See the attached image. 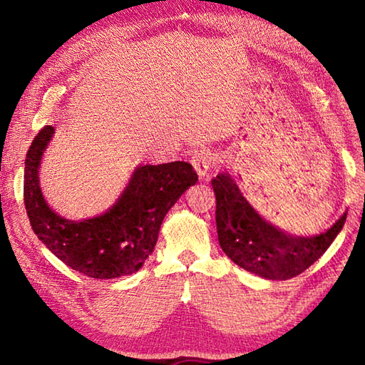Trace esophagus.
<instances>
[{
    "label": "esophagus",
    "instance_id": "34e87169",
    "mask_svg": "<svg viewBox=\"0 0 365 365\" xmlns=\"http://www.w3.org/2000/svg\"><path fill=\"white\" fill-rule=\"evenodd\" d=\"M191 165L195 166L197 175L202 178L208 174V170L216 166V158L215 155L208 149H199L191 157Z\"/></svg>",
    "mask_w": 365,
    "mask_h": 365
}]
</instances>
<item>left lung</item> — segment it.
<instances>
[{"mask_svg":"<svg viewBox=\"0 0 365 365\" xmlns=\"http://www.w3.org/2000/svg\"><path fill=\"white\" fill-rule=\"evenodd\" d=\"M212 187L222 251L238 267L271 281H285L311 267L334 242L346 220L344 215L320 235L293 237L262 220L227 173L212 178Z\"/></svg>","mask_w":365,"mask_h":365,"instance_id":"left-lung-1","label":"left lung"}]
</instances>
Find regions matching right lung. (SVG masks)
<instances>
[{"instance_id":"add662e5","label":"right lung","mask_w":365,"mask_h":365,"mask_svg":"<svg viewBox=\"0 0 365 365\" xmlns=\"http://www.w3.org/2000/svg\"><path fill=\"white\" fill-rule=\"evenodd\" d=\"M53 131L51 125L38 131L25 160L23 197L34 234L59 260L81 274L114 279L135 273L152 254L169 208L197 182L196 170L185 161L139 166L105 215L68 221L46 205L38 188V163Z\"/></svg>"}]
</instances>
